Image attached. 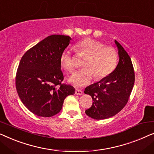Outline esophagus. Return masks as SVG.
Instances as JSON below:
<instances>
[{
    "instance_id": "1",
    "label": "esophagus",
    "mask_w": 154,
    "mask_h": 154,
    "mask_svg": "<svg viewBox=\"0 0 154 154\" xmlns=\"http://www.w3.org/2000/svg\"><path fill=\"white\" fill-rule=\"evenodd\" d=\"M83 90H80V89H75V94H79V95H81L82 94H83Z\"/></svg>"
}]
</instances>
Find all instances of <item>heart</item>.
<instances>
[{
    "mask_svg": "<svg viewBox=\"0 0 154 154\" xmlns=\"http://www.w3.org/2000/svg\"><path fill=\"white\" fill-rule=\"evenodd\" d=\"M75 49L79 56H86L83 64L85 68L76 71L69 79L71 84L77 87L88 85L94 76L96 80L105 79L117 66L119 54L116 50L97 40L90 38L81 40L75 44ZM60 61L61 66L66 71L71 72L75 69L74 61L69 49L62 52Z\"/></svg>",
    "mask_w": 154,
    "mask_h": 154,
    "instance_id": "1",
    "label": "heart"
}]
</instances>
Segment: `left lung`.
Listing matches in <instances>:
<instances>
[{
    "label": "left lung",
    "instance_id": "8db88e82",
    "mask_svg": "<svg viewBox=\"0 0 154 154\" xmlns=\"http://www.w3.org/2000/svg\"><path fill=\"white\" fill-rule=\"evenodd\" d=\"M119 62L109 76L88 86L85 94L92 97V104L85 111L88 116L96 120L112 117L124 108L129 100L134 83V71L130 56L119 42Z\"/></svg>",
    "mask_w": 154,
    "mask_h": 154
}]
</instances>
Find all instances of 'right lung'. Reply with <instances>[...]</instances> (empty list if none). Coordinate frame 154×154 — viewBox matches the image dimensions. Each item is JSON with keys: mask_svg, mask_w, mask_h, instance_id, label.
I'll use <instances>...</instances> for the list:
<instances>
[{"mask_svg": "<svg viewBox=\"0 0 154 154\" xmlns=\"http://www.w3.org/2000/svg\"><path fill=\"white\" fill-rule=\"evenodd\" d=\"M71 40L68 35H49L27 50L21 59L16 89L22 102L33 114L53 116L61 111L64 99L75 93L73 86L62 83L64 75L60 61Z\"/></svg>", "mask_w": 154, "mask_h": 154, "instance_id": "1", "label": "right lung"}]
</instances>
